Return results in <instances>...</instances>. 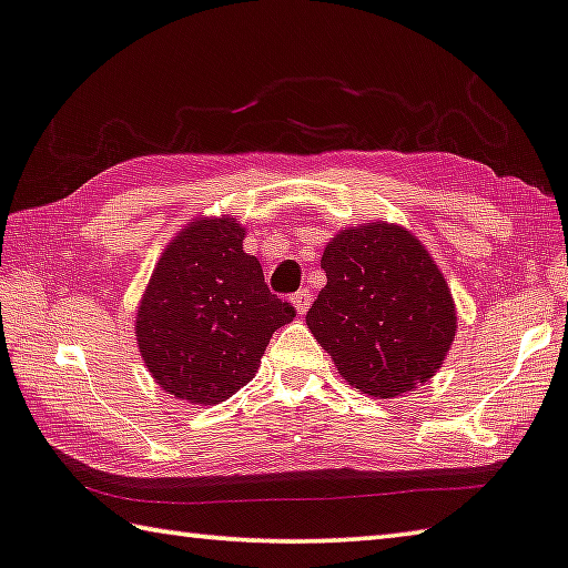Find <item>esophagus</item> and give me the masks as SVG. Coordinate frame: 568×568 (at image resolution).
I'll use <instances>...</instances> for the list:
<instances>
[{"instance_id": "obj_1", "label": "esophagus", "mask_w": 568, "mask_h": 568, "mask_svg": "<svg viewBox=\"0 0 568 568\" xmlns=\"http://www.w3.org/2000/svg\"><path fill=\"white\" fill-rule=\"evenodd\" d=\"M311 303H313V293L307 291V287H301V291L293 295V305H295V311L301 313V315L307 313V307H311Z\"/></svg>"}]
</instances>
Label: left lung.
<instances>
[{"label":"left lung","mask_w":568,"mask_h":568,"mask_svg":"<svg viewBox=\"0 0 568 568\" xmlns=\"http://www.w3.org/2000/svg\"><path fill=\"white\" fill-rule=\"evenodd\" d=\"M321 265L328 285L305 321L351 386L393 398L434 376L454 341L456 307L408 230L386 223L345 230Z\"/></svg>","instance_id":"1"}]
</instances>
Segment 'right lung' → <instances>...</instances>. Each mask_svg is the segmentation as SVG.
Masks as SVG:
<instances>
[{
    "label": "right lung",
    "mask_w": 568,
    "mask_h": 568,
    "mask_svg": "<svg viewBox=\"0 0 568 568\" xmlns=\"http://www.w3.org/2000/svg\"><path fill=\"white\" fill-rule=\"evenodd\" d=\"M233 217L197 220L162 253L138 311V343L160 388L220 403L243 388L295 307L271 293Z\"/></svg>",
    "instance_id": "right-lung-1"
}]
</instances>
